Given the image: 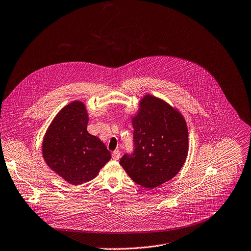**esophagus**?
<instances>
[{
	"instance_id": "34e87169",
	"label": "esophagus",
	"mask_w": 251,
	"mask_h": 251,
	"mask_svg": "<svg viewBox=\"0 0 251 251\" xmlns=\"http://www.w3.org/2000/svg\"><path fill=\"white\" fill-rule=\"evenodd\" d=\"M121 157V152L119 150H115L113 153H112V158L114 160H119Z\"/></svg>"
}]
</instances>
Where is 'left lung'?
Listing matches in <instances>:
<instances>
[{
  "label": "left lung",
  "mask_w": 251,
  "mask_h": 251,
  "mask_svg": "<svg viewBox=\"0 0 251 251\" xmlns=\"http://www.w3.org/2000/svg\"><path fill=\"white\" fill-rule=\"evenodd\" d=\"M131 120L134 151L120 164L135 183L153 189L172 179L186 160V122L176 109L150 94L140 100Z\"/></svg>",
  "instance_id": "8db88e82"
}]
</instances>
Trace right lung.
Returning a JSON list of instances; mask_svg holds the SVG:
<instances>
[{"label": "right lung", "instance_id": "add662e5", "mask_svg": "<svg viewBox=\"0 0 251 251\" xmlns=\"http://www.w3.org/2000/svg\"><path fill=\"white\" fill-rule=\"evenodd\" d=\"M88 120L84 103L74 101L57 114L43 138L46 164L74 185L92 180L111 159L105 144L87 131Z\"/></svg>", "mask_w": 251, "mask_h": 251}]
</instances>
